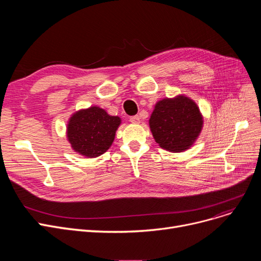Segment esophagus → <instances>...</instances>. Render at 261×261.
Wrapping results in <instances>:
<instances>
[{"instance_id": "esophagus-1", "label": "esophagus", "mask_w": 261, "mask_h": 261, "mask_svg": "<svg viewBox=\"0 0 261 261\" xmlns=\"http://www.w3.org/2000/svg\"><path fill=\"white\" fill-rule=\"evenodd\" d=\"M130 121L132 123H140L141 122V118L139 115H134V116H130Z\"/></svg>"}]
</instances>
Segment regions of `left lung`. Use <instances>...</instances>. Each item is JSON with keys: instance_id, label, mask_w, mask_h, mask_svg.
I'll list each match as a JSON object with an SVG mask.
<instances>
[{"instance_id": "1", "label": "left lung", "mask_w": 261, "mask_h": 261, "mask_svg": "<svg viewBox=\"0 0 261 261\" xmlns=\"http://www.w3.org/2000/svg\"><path fill=\"white\" fill-rule=\"evenodd\" d=\"M155 142L171 152L191 147L203 127V117L196 102L186 96L159 101L149 119Z\"/></svg>"}]
</instances>
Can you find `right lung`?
Listing matches in <instances>:
<instances>
[{
	"mask_svg": "<svg viewBox=\"0 0 261 261\" xmlns=\"http://www.w3.org/2000/svg\"><path fill=\"white\" fill-rule=\"evenodd\" d=\"M120 125L118 116L109 115L99 107L80 110L67 123V140L81 155L96 158L111 147Z\"/></svg>",
	"mask_w": 261,
	"mask_h": 261,
	"instance_id": "right-lung-1",
	"label": "right lung"
}]
</instances>
